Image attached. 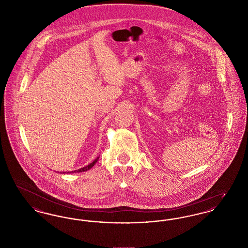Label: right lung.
Here are the masks:
<instances>
[{"label": "right lung", "mask_w": 248, "mask_h": 248, "mask_svg": "<svg viewBox=\"0 0 248 248\" xmlns=\"http://www.w3.org/2000/svg\"><path fill=\"white\" fill-rule=\"evenodd\" d=\"M98 159H99V157H97V158H96L94 161H93L90 165H86V166H84V167L81 168V169H78V170H75V171H71V172H63V173H64V174H65V173H66V174H69V173L71 174V173H74V172H75V173H76V172H77V173H79V172H85V171L89 170L90 168H92V167L94 166V164L97 162V160H98Z\"/></svg>", "instance_id": "right-lung-1"}]
</instances>
